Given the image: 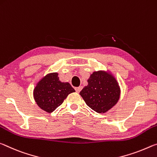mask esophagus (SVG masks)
I'll list each match as a JSON object with an SVG mask.
<instances>
[{"label":"esophagus","instance_id":"obj_1","mask_svg":"<svg viewBox=\"0 0 157 157\" xmlns=\"http://www.w3.org/2000/svg\"><path fill=\"white\" fill-rule=\"evenodd\" d=\"M82 88H82V86H79V87H78V88H76L75 90H76V91L77 92H79L81 90Z\"/></svg>","mask_w":157,"mask_h":157}]
</instances>
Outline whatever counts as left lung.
<instances>
[{
    "label": "left lung",
    "instance_id": "obj_1",
    "mask_svg": "<svg viewBox=\"0 0 157 157\" xmlns=\"http://www.w3.org/2000/svg\"><path fill=\"white\" fill-rule=\"evenodd\" d=\"M88 83L80 94L90 109L99 113H104L117 104L120 88L111 74L104 71H94Z\"/></svg>",
    "mask_w": 157,
    "mask_h": 157
}]
</instances>
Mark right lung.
I'll use <instances>...</instances> for the list:
<instances>
[{
    "label": "right lung",
    "instance_id": "1",
    "mask_svg": "<svg viewBox=\"0 0 157 157\" xmlns=\"http://www.w3.org/2000/svg\"><path fill=\"white\" fill-rule=\"evenodd\" d=\"M56 72L48 74L38 82L33 90L38 106L49 113L63 104L68 94L75 92L70 84L61 82Z\"/></svg>",
    "mask_w": 157,
    "mask_h": 157
}]
</instances>
